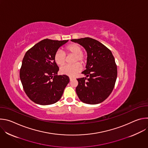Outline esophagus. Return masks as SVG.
<instances>
[{"label": "esophagus", "instance_id": "obj_1", "mask_svg": "<svg viewBox=\"0 0 148 148\" xmlns=\"http://www.w3.org/2000/svg\"><path fill=\"white\" fill-rule=\"evenodd\" d=\"M74 77H70V81H71L73 79H74Z\"/></svg>", "mask_w": 148, "mask_h": 148}]
</instances>
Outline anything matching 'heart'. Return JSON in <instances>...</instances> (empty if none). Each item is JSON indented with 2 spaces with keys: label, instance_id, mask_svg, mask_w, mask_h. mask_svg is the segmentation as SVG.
I'll return each mask as SVG.
<instances>
[{
  "label": "heart",
  "instance_id": "1",
  "mask_svg": "<svg viewBox=\"0 0 148 148\" xmlns=\"http://www.w3.org/2000/svg\"><path fill=\"white\" fill-rule=\"evenodd\" d=\"M65 49L67 54L74 56L73 62L75 64L71 66H64L61 67L60 69V72L62 75L73 77L81 71V66L78 62H79L81 64H84L86 60V55L82 52L81 47L77 43L70 44L66 47ZM54 60L57 65L62 66L66 62V56L64 53L60 50H58L54 54Z\"/></svg>",
  "mask_w": 148,
  "mask_h": 148
}]
</instances>
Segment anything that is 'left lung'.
<instances>
[{"mask_svg":"<svg viewBox=\"0 0 148 148\" xmlns=\"http://www.w3.org/2000/svg\"><path fill=\"white\" fill-rule=\"evenodd\" d=\"M87 53L86 77L77 79L76 93L84 103L97 104L106 99L112 92L117 77V67L112 52L99 41L90 37L72 39Z\"/></svg>","mask_w":148,"mask_h":148,"instance_id":"8db88e82","label":"left lung"}]
</instances>
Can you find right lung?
Masks as SVG:
<instances>
[{
    "label": "right lung",
    "instance_id": "add662e5",
    "mask_svg": "<svg viewBox=\"0 0 148 148\" xmlns=\"http://www.w3.org/2000/svg\"><path fill=\"white\" fill-rule=\"evenodd\" d=\"M68 41L44 39L26 53L20 78L25 93L34 102L50 105L61 98L70 79L66 75H57L59 68L54 56Z\"/></svg>",
    "mask_w": 148,
    "mask_h": 148
}]
</instances>
